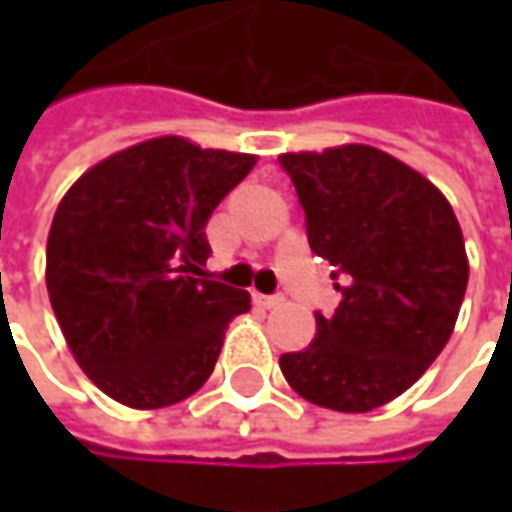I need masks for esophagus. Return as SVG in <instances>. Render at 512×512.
Here are the masks:
<instances>
[{
  "mask_svg": "<svg viewBox=\"0 0 512 512\" xmlns=\"http://www.w3.org/2000/svg\"><path fill=\"white\" fill-rule=\"evenodd\" d=\"M252 301H255L257 307H260V310H274V307H279V304H282V299H279V296H266V293H252Z\"/></svg>",
  "mask_w": 512,
  "mask_h": 512,
  "instance_id": "1",
  "label": "esophagus"
}]
</instances>
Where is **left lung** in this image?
<instances>
[{
  "instance_id": "obj_1",
  "label": "left lung",
  "mask_w": 512,
  "mask_h": 512,
  "mask_svg": "<svg viewBox=\"0 0 512 512\" xmlns=\"http://www.w3.org/2000/svg\"><path fill=\"white\" fill-rule=\"evenodd\" d=\"M310 249L334 266V315L315 340L279 356L315 406L365 414L403 395L450 340L469 282L455 211L425 175L370 145L282 153Z\"/></svg>"
}]
</instances>
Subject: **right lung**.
<instances>
[{
    "label": "right lung",
    "mask_w": 512,
    "mask_h": 512,
    "mask_svg": "<svg viewBox=\"0 0 512 512\" xmlns=\"http://www.w3.org/2000/svg\"><path fill=\"white\" fill-rule=\"evenodd\" d=\"M257 156L156 136L117 150L65 191L46 288L65 343L104 395L139 411L200 389L249 293L202 277L205 224Z\"/></svg>",
    "instance_id": "1"
}]
</instances>
